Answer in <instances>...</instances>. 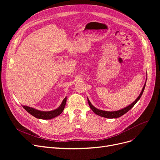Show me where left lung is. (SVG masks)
I'll use <instances>...</instances> for the list:
<instances>
[{"instance_id": "left-lung-1", "label": "left lung", "mask_w": 160, "mask_h": 160, "mask_svg": "<svg viewBox=\"0 0 160 160\" xmlns=\"http://www.w3.org/2000/svg\"><path fill=\"white\" fill-rule=\"evenodd\" d=\"M147 81V80H146ZM145 84H146V82L145 83V85L143 86V88H142V89L141 92V93L139 95V96L138 97V98L134 101L132 104H130L128 106L126 107L123 109H122V110H118V111H115V112H106V111H103V110H98V109L96 108L95 107H94L93 105H92L90 102V101L89 100V99L88 98V104L91 108V109L92 110V111H93L95 113H96L97 115H99V116H101V117H106V118H108V119H112V118H118V117L123 115L124 114H125L127 112H128L131 108H133V106L135 105L136 104V102L138 101L139 99L141 98L142 93H143V91L145 89Z\"/></svg>"}]
</instances>
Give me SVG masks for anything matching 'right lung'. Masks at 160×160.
Wrapping results in <instances>:
<instances>
[{
  "label": "right lung",
  "mask_w": 160,
  "mask_h": 160,
  "mask_svg": "<svg viewBox=\"0 0 160 160\" xmlns=\"http://www.w3.org/2000/svg\"><path fill=\"white\" fill-rule=\"evenodd\" d=\"M66 100H67V97H65L62 103L61 104L60 106L56 110L50 111V112H41L39 111L38 110H36L34 108H32L28 106H22L24 109L26 111H27L30 114L33 115V117H36L38 119H51L52 118H54V117L58 116L59 115H60L62 112L63 111L65 106L66 104Z\"/></svg>",
  "instance_id": "right-lung-1"
}]
</instances>
